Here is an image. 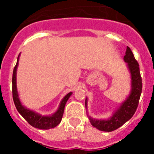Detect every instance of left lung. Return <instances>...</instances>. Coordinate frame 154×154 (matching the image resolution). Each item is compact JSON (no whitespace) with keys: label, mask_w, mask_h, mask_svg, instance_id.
<instances>
[{"label":"left lung","mask_w":154,"mask_h":154,"mask_svg":"<svg viewBox=\"0 0 154 154\" xmlns=\"http://www.w3.org/2000/svg\"><path fill=\"white\" fill-rule=\"evenodd\" d=\"M124 60L127 63L129 72L131 74V92L129 96L122 103L119 109L107 120H97L89 117L90 123L93 126L101 131L112 132L129 121L135 113L138 105L139 100L142 90L139 64L134 57L133 52L127 46ZM85 108H87V98L85 99Z\"/></svg>","instance_id":"8db88e82"}]
</instances>
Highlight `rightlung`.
<instances>
[{
	"instance_id": "add662e5",
	"label": "right lung",
	"mask_w": 154,
	"mask_h": 154,
	"mask_svg": "<svg viewBox=\"0 0 154 154\" xmlns=\"http://www.w3.org/2000/svg\"><path fill=\"white\" fill-rule=\"evenodd\" d=\"M19 56H20V54H19ZM19 56L17 57V64L13 69V79H12V82H13V98L16 108H17L19 113L32 127L41 129H49L54 128L57 125L60 124V121L62 119L65 104L67 102L68 99L69 98V97L72 95V93L70 92L64 97L62 101H60V106L58 108L57 111L51 116H42V115H40L39 113L33 112L32 110H30L27 108H25L20 102L19 96H18L17 89V77H16V75H17V69Z\"/></svg>"
}]
</instances>
